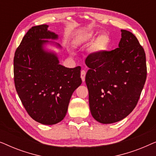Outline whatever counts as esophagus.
<instances>
[{
  "mask_svg": "<svg viewBox=\"0 0 156 156\" xmlns=\"http://www.w3.org/2000/svg\"><path fill=\"white\" fill-rule=\"evenodd\" d=\"M85 76H86V71L85 70H82L81 72V78L83 82H85Z\"/></svg>",
  "mask_w": 156,
  "mask_h": 156,
  "instance_id": "34e87169",
  "label": "esophagus"
}]
</instances>
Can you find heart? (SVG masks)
<instances>
[{"mask_svg":"<svg viewBox=\"0 0 156 156\" xmlns=\"http://www.w3.org/2000/svg\"><path fill=\"white\" fill-rule=\"evenodd\" d=\"M94 37V33H89L87 36V40H92ZM108 42V37L106 34H101L97 37V40L94 43V48L97 50H103L107 45Z\"/></svg>","mask_w":156,"mask_h":156,"instance_id":"1","label":"heart"}]
</instances>
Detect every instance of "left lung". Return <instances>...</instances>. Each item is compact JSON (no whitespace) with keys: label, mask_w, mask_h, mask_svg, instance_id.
Masks as SVG:
<instances>
[{"label":"left lung","mask_w":156,"mask_h":156,"mask_svg":"<svg viewBox=\"0 0 156 156\" xmlns=\"http://www.w3.org/2000/svg\"><path fill=\"white\" fill-rule=\"evenodd\" d=\"M85 63L94 119L106 124L122 120L136 107L147 76L146 53L138 39L121 30L118 48L91 53Z\"/></svg>","instance_id":"left-lung-1"}]
</instances>
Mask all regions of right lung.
I'll list each match as a JSON object with an SVG mask.
<instances>
[{"mask_svg":"<svg viewBox=\"0 0 156 156\" xmlns=\"http://www.w3.org/2000/svg\"><path fill=\"white\" fill-rule=\"evenodd\" d=\"M48 25L32 27L15 52L14 82L27 114L42 124L52 125L65 118L74 90L82 84L80 66L67 68L58 57L44 50L47 39L58 35ZM57 45L60 48L59 44Z\"/></svg>","mask_w":156,"mask_h":156,"instance_id":"obj_1","label":"right lung"}]
</instances>
